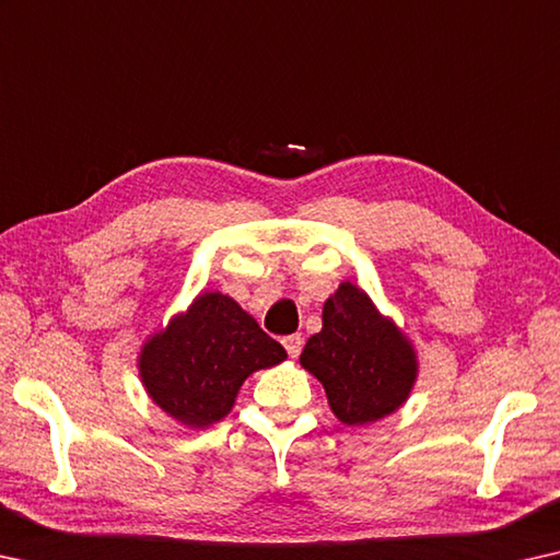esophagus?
<instances>
[{
    "mask_svg": "<svg viewBox=\"0 0 560 560\" xmlns=\"http://www.w3.org/2000/svg\"><path fill=\"white\" fill-rule=\"evenodd\" d=\"M282 346H285L290 358H298L300 350H303V338L300 335H288V338H282Z\"/></svg>",
    "mask_w": 560,
    "mask_h": 560,
    "instance_id": "esophagus-1",
    "label": "esophagus"
}]
</instances>
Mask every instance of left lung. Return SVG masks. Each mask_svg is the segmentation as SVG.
Segmentation results:
<instances>
[{
    "label": "left lung",
    "mask_w": 560,
    "mask_h": 560,
    "mask_svg": "<svg viewBox=\"0 0 560 560\" xmlns=\"http://www.w3.org/2000/svg\"><path fill=\"white\" fill-rule=\"evenodd\" d=\"M300 365L323 383L330 410L346 425L390 416L418 377L410 340L352 282H340L325 300L323 330L305 342Z\"/></svg>",
    "instance_id": "obj_1"
}]
</instances>
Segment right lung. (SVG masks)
<instances>
[{"label": "right lung", "instance_id": "add662e5", "mask_svg": "<svg viewBox=\"0 0 560 560\" xmlns=\"http://www.w3.org/2000/svg\"><path fill=\"white\" fill-rule=\"evenodd\" d=\"M288 358L253 315L222 292H202L140 352V377L158 406L190 428H208L235 406L255 370Z\"/></svg>", "mask_w": 560, "mask_h": 560}]
</instances>
